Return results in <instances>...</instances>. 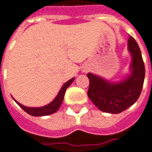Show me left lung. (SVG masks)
<instances>
[{
	"mask_svg": "<svg viewBox=\"0 0 152 152\" xmlns=\"http://www.w3.org/2000/svg\"><path fill=\"white\" fill-rule=\"evenodd\" d=\"M127 49L131 56L130 73L118 82L105 79L88 73L90 86L88 97L99 110L110 114H118L134 104L142 91L145 67L141 51L136 41L130 36Z\"/></svg>",
	"mask_w": 152,
	"mask_h": 152,
	"instance_id": "8db88e82",
	"label": "left lung"
}]
</instances>
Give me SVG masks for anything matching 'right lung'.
I'll list each match as a JSON object with an SVG mask.
<instances>
[{
  "label": "right lung",
  "instance_id": "obj_1",
  "mask_svg": "<svg viewBox=\"0 0 152 152\" xmlns=\"http://www.w3.org/2000/svg\"><path fill=\"white\" fill-rule=\"evenodd\" d=\"M75 80V77H73L71 79H69V81H67L66 83H65L61 88L60 89L58 94H57V96L54 98L53 101L50 102L49 104L43 106V107H26L24 105L20 104V102H18L17 100L12 98V99L17 102V104L20 106L22 109H23L26 113H28V115H32V116H45V115H52L53 113H55L58 111L59 109V107L61 105V102L63 101L64 95L66 93V89L69 87V86L71 85V83Z\"/></svg>",
  "mask_w": 152,
  "mask_h": 152
}]
</instances>
